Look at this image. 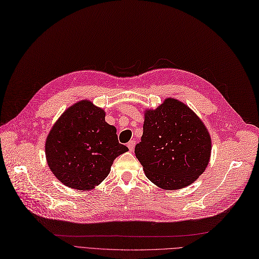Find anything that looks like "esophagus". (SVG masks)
Here are the masks:
<instances>
[{
	"label": "esophagus",
	"instance_id": "esophagus-1",
	"mask_svg": "<svg viewBox=\"0 0 259 259\" xmlns=\"http://www.w3.org/2000/svg\"><path fill=\"white\" fill-rule=\"evenodd\" d=\"M135 145H136V142L134 141V140H131L128 144H127V147H128V149H130V151H133L134 150V148H135Z\"/></svg>",
	"mask_w": 259,
	"mask_h": 259
}]
</instances>
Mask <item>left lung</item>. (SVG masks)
I'll return each instance as SVG.
<instances>
[{
	"mask_svg": "<svg viewBox=\"0 0 259 259\" xmlns=\"http://www.w3.org/2000/svg\"><path fill=\"white\" fill-rule=\"evenodd\" d=\"M135 154L151 182L164 190H180L207 168L211 137L190 107L169 97L156 109L145 111Z\"/></svg>",
	"mask_w": 259,
	"mask_h": 259,
	"instance_id": "1",
	"label": "left lung"
}]
</instances>
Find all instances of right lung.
<instances>
[{"label":"right lung","instance_id":"add662e5","mask_svg":"<svg viewBox=\"0 0 259 259\" xmlns=\"http://www.w3.org/2000/svg\"><path fill=\"white\" fill-rule=\"evenodd\" d=\"M127 151L119 144L117 128L105 121V111L88 100L62 113L45 145L52 174L64 185L80 191L101 184L114 158Z\"/></svg>","mask_w":259,"mask_h":259}]
</instances>
